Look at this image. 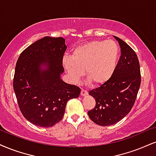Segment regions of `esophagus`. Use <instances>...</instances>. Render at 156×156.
Here are the masks:
<instances>
[{"instance_id": "34e87169", "label": "esophagus", "mask_w": 156, "mask_h": 156, "mask_svg": "<svg viewBox=\"0 0 156 156\" xmlns=\"http://www.w3.org/2000/svg\"><path fill=\"white\" fill-rule=\"evenodd\" d=\"M87 94H88L87 91H86V90H84V89L81 90V91H80V95H81V96L84 97V96H86Z\"/></svg>"}]
</instances>
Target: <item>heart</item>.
<instances>
[{"instance_id": "obj_1", "label": "heart", "mask_w": 156, "mask_h": 156, "mask_svg": "<svg viewBox=\"0 0 156 156\" xmlns=\"http://www.w3.org/2000/svg\"><path fill=\"white\" fill-rule=\"evenodd\" d=\"M119 47L112 40L94 41L77 46L72 58L65 57L63 66L73 81L83 76L93 86H102L110 79L119 58Z\"/></svg>"}]
</instances>
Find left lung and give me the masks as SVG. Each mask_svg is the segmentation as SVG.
Wrapping results in <instances>:
<instances>
[{
    "instance_id": "obj_1",
    "label": "left lung",
    "mask_w": 156,
    "mask_h": 156,
    "mask_svg": "<svg viewBox=\"0 0 156 156\" xmlns=\"http://www.w3.org/2000/svg\"><path fill=\"white\" fill-rule=\"evenodd\" d=\"M121 57L112 76L107 83L91 90L96 105L88 112L97 125L107 126L123 119L132 110L141 83L140 62L134 50L119 37Z\"/></svg>"
}]
</instances>
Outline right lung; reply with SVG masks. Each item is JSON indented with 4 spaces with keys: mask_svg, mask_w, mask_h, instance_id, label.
Masks as SVG:
<instances>
[{
    "mask_svg": "<svg viewBox=\"0 0 156 156\" xmlns=\"http://www.w3.org/2000/svg\"><path fill=\"white\" fill-rule=\"evenodd\" d=\"M62 37L46 36L22 52L13 81L18 105L27 121L51 127L62 119L67 102L80 95V89L61 79L66 51Z\"/></svg>",
    "mask_w": 156,
    "mask_h": 156,
    "instance_id": "right-lung-1",
    "label": "right lung"
}]
</instances>
